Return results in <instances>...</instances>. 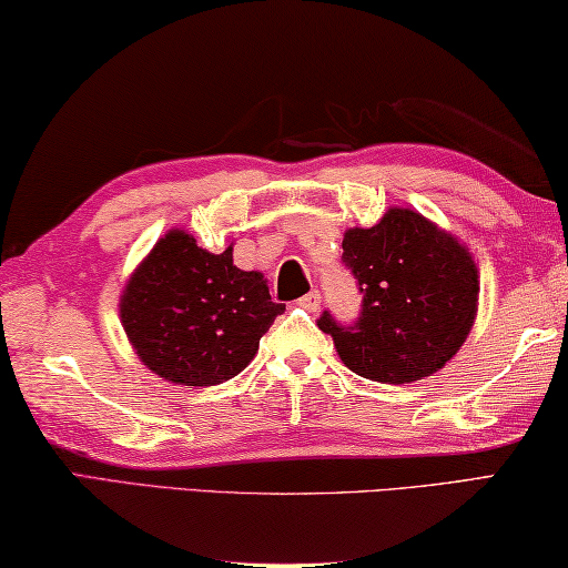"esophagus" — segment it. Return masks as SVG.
Returning <instances> with one entry per match:
<instances>
[{
  "mask_svg": "<svg viewBox=\"0 0 568 568\" xmlns=\"http://www.w3.org/2000/svg\"><path fill=\"white\" fill-rule=\"evenodd\" d=\"M320 302H322V294L317 290H312L310 294H304L302 300H300V304L304 306V310H310V312L320 310Z\"/></svg>",
  "mask_w": 568,
  "mask_h": 568,
  "instance_id": "1",
  "label": "esophagus"
}]
</instances>
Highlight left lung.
<instances>
[{
	"instance_id": "obj_1",
	"label": "left lung",
	"mask_w": 568,
	"mask_h": 568,
	"mask_svg": "<svg viewBox=\"0 0 568 568\" xmlns=\"http://www.w3.org/2000/svg\"><path fill=\"white\" fill-rule=\"evenodd\" d=\"M342 264L362 294L359 317L324 310L345 365L375 383L403 385L438 372L476 320L478 272L466 246L410 209H389L372 229H349Z\"/></svg>"
}]
</instances>
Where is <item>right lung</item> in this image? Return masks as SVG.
Returning a JSON list of instances; mask_svg holds the SVG:
<instances>
[{
	"label": "right lung",
	"mask_w": 568,
	"mask_h": 568,
	"mask_svg": "<svg viewBox=\"0 0 568 568\" xmlns=\"http://www.w3.org/2000/svg\"><path fill=\"white\" fill-rule=\"evenodd\" d=\"M284 304L272 302L264 276L201 248L185 231L158 241L120 300V317L148 369L175 385H221L258 349Z\"/></svg>",
	"instance_id": "right-lung-1"
}]
</instances>
